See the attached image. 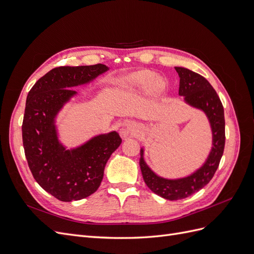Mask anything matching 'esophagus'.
<instances>
[{"label":"esophagus","mask_w":254,"mask_h":254,"mask_svg":"<svg viewBox=\"0 0 254 254\" xmlns=\"http://www.w3.org/2000/svg\"><path fill=\"white\" fill-rule=\"evenodd\" d=\"M140 131V126L134 122H127L123 125V128L120 130L121 136L123 139H128V137L134 136Z\"/></svg>","instance_id":"esophagus-1"}]
</instances>
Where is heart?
I'll return each instance as SVG.
<instances>
[{
  "label": "heart",
  "mask_w": 254,
  "mask_h": 254,
  "mask_svg": "<svg viewBox=\"0 0 254 254\" xmlns=\"http://www.w3.org/2000/svg\"><path fill=\"white\" fill-rule=\"evenodd\" d=\"M156 81V75L149 71H137L126 75L125 77L121 79L123 86L125 87H134L139 89H148L152 83H155L156 89L160 90L163 88L162 80Z\"/></svg>",
  "instance_id": "obj_1"
}]
</instances>
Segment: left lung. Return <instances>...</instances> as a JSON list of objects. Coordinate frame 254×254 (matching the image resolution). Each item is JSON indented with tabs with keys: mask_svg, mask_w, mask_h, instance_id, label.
I'll use <instances>...</instances> for the list:
<instances>
[{
	"mask_svg": "<svg viewBox=\"0 0 254 254\" xmlns=\"http://www.w3.org/2000/svg\"><path fill=\"white\" fill-rule=\"evenodd\" d=\"M179 75V95L184 103L202 111L210 123L212 148L204 163L189 176L182 178H163L153 172L145 162L144 148H141L140 167L143 179L153 193L167 200H179L205 187L218 168L225 148V114L220 99L204 77L189 68L175 66Z\"/></svg>",
	"mask_w": 254,
	"mask_h": 254,
	"instance_id": "left-lung-1",
	"label": "left lung"
}]
</instances>
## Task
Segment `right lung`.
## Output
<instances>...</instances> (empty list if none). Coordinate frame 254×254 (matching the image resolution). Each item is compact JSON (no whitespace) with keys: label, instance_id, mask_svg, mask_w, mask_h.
Listing matches in <instances>:
<instances>
[{"label":"right lung","instance_id":"right-lung-1","mask_svg":"<svg viewBox=\"0 0 254 254\" xmlns=\"http://www.w3.org/2000/svg\"><path fill=\"white\" fill-rule=\"evenodd\" d=\"M109 70L105 64L59 66L48 72L28 92L22 125L25 157L35 180L61 201L80 200L101 186L105 166L122 143L117 131L97 134L67 149L59 140V112L77 92Z\"/></svg>","mask_w":254,"mask_h":254}]
</instances>
